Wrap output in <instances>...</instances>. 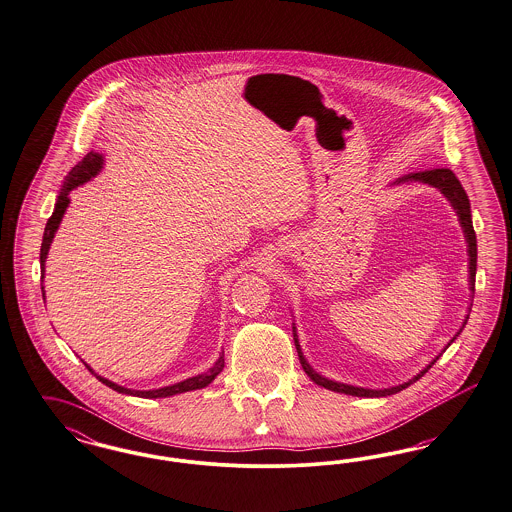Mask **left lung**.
<instances>
[{
  "label": "left lung",
  "instance_id": "left-lung-1",
  "mask_svg": "<svg viewBox=\"0 0 512 512\" xmlns=\"http://www.w3.org/2000/svg\"><path fill=\"white\" fill-rule=\"evenodd\" d=\"M408 181H419V183L430 184V186L438 188V190L450 200L451 207L455 209V213H457V217H459V223L463 226L465 240H467V247H469V249H467V253H469V282H471L469 286H471V291L474 293V280H476V234H474V228H472L471 202H469L467 192L463 190V186L459 183V179L455 177V173H453L451 169H444V167H442V169H430V171H419V173H409L406 177L398 179L396 183H408ZM467 320H469V314H467V318H465V322H463V328H465ZM463 328L455 333V337L448 343V347L457 339V335L463 331ZM293 331H295V328H293ZM293 337H295V347H297V354H299L301 366H303L305 373H307L308 377H310L316 385H320V387H324V389L333 390V392H343V394H350V396H360V398H381V396H390V394H396V392H400V390L408 389L411 383L419 381V379L434 366V362L438 360V356H436L427 368L423 369V371H419L413 379H409L408 383H404V385L381 390L362 389V387H352V385L331 381V379L322 377L320 373H316L314 369L310 368L307 358H305L303 352H301V345H299V341H297V333H293ZM446 348H444V350H446Z\"/></svg>",
  "mask_w": 512,
  "mask_h": 512
}]
</instances>
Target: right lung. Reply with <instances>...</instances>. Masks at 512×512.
Segmentation results:
<instances>
[{"label": "right lung", "instance_id": "obj_1", "mask_svg": "<svg viewBox=\"0 0 512 512\" xmlns=\"http://www.w3.org/2000/svg\"><path fill=\"white\" fill-rule=\"evenodd\" d=\"M103 162L104 160L101 154L89 152V154L83 158L82 162L76 165V167H72V171L68 173V177H66V181H64V186H62L61 194H59V198H57L55 209H53V215L49 217V221H47V225H45V232H43V242H41L40 249L41 280H43V272H45V259H47L49 247H51V242H53V238H55L57 228L61 225L64 211H66V207L70 204V198H68L70 190H74V188L80 186V184L87 183L91 177H95V175L101 171ZM41 295L45 297L43 286H41ZM85 368L89 369L106 387H110V389L116 390V392L129 394V396H141V398H167V396L183 394V392H188V390H198L207 387V385L223 371V368H225V352H223V354L219 356V360H217L211 368L207 369V371H204V373H200V375H196V377H190V379L181 381V383H175V385H169V387H162V389L156 390L125 389V387H120V385H116V383L104 379L101 375H97L87 364H85Z\"/></svg>", "mask_w": 512, "mask_h": 512}]
</instances>
